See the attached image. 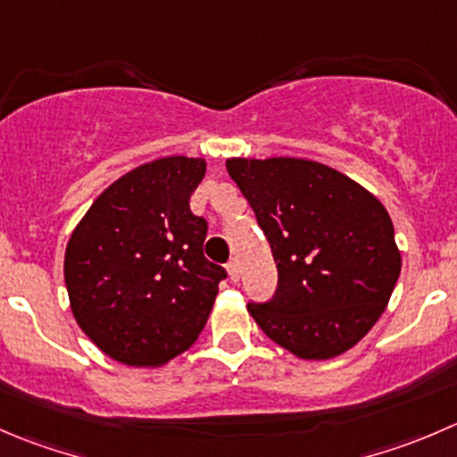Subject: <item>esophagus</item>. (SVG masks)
Returning <instances> with one entry per match:
<instances>
[{"label":"esophagus","mask_w":457,"mask_h":457,"mask_svg":"<svg viewBox=\"0 0 457 457\" xmlns=\"http://www.w3.org/2000/svg\"><path fill=\"white\" fill-rule=\"evenodd\" d=\"M228 272H229V278H232L234 283L241 278V268H238V261H229L228 263Z\"/></svg>","instance_id":"1"}]
</instances>
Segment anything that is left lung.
Wrapping results in <instances>:
<instances>
[{
    "label": "left lung",
    "mask_w": 457,
    "mask_h": 457,
    "mask_svg": "<svg viewBox=\"0 0 457 457\" xmlns=\"http://www.w3.org/2000/svg\"><path fill=\"white\" fill-rule=\"evenodd\" d=\"M278 270L277 292L247 303L261 330L301 360L353 348L386 310L402 256L386 207L305 158H229Z\"/></svg>",
    "instance_id": "obj_1"
}]
</instances>
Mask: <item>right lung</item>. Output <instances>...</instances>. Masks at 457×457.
<instances>
[{"label": "right lung", "mask_w": 457, "mask_h": 457, "mask_svg": "<svg viewBox=\"0 0 457 457\" xmlns=\"http://www.w3.org/2000/svg\"><path fill=\"white\" fill-rule=\"evenodd\" d=\"M203 176V158L167 156L136 167L93 201L71 234V310L111 360L162 366L205 328L228 272L205 259L207 220L189 210Z\"/></svg>", "instance_id": "add662e5"}]
</instances>
